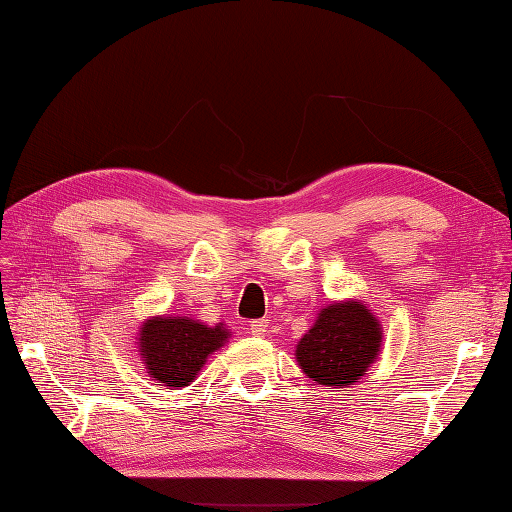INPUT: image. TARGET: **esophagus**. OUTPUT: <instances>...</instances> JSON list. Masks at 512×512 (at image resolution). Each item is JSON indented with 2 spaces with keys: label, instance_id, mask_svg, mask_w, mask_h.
<instances>
[{
  "label": "esophagus",
  "instance_id": "esophagus-1",
  "mask_svg": "<svg viewBox=\"0 0 512 512\" xmlns=\"http://www.w3.org/2000/svg\"><path fill=\"white\" fill-rule=\"evenodd\" d=\"M265 331H267V320H254L252 325H249V333H252V336H263Z\"/></svg>",
  "mask_w": 512,
  "mask_h": 512
}]
</instances>
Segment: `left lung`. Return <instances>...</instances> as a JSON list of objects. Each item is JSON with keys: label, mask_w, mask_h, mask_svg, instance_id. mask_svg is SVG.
<instances>
[{"label": "left lung", "mask_w": 512, "mask_h": 512, "mask_svg": "<svg viewBox=\"0 0 512 512\" xmlns=\"http://www.w3.org/2000/svg\"><path fill=\"white\" fill-rule=\"evenodd\" d=\"M382 327L358 300L333 302L320 314L296 347L300 369L325 387L344 389L358 382L378 360Z\"/></svg>", "instance_id": "1"}]
</instances>
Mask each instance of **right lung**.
Instances as JSON below:
<instances>
[{"label": "right lung", "instance_id": "1", "mask_svg": "<svg viewBox=\"0 0 512 512\" xmlns=\"http://www.w3.org/2000/svg\"><path fill=\"white\" fill-rule=\"evenodd\" d=\"M229 336L232 331L223 325L207 327L187 316H154L141 325L139 356L150 378L163 387H187Z\"/></svg>", "mask_w": 512, "mask_h": 512}]
</instances>
